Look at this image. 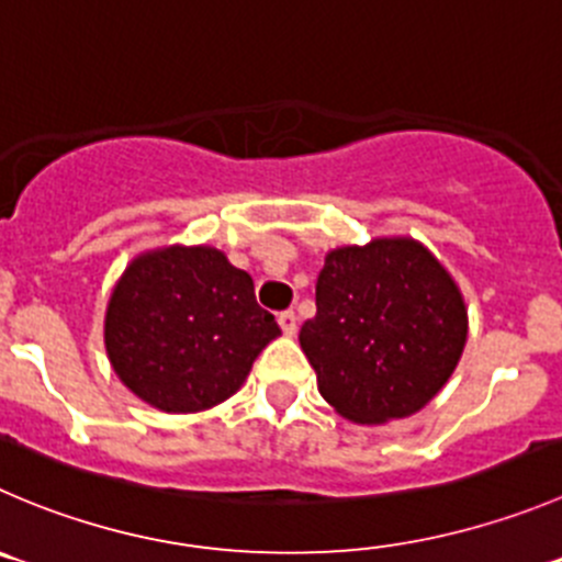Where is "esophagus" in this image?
Listing matches in <instances>:
<instances>
[{
    "label": "esophagus",
    "mask_w": 562,
    "mask_h": 562,
    "mask_svg": "<svg viewBox=\"0 0 562 562\" xmlns=\"http://www.w3.org/2000/svg\"><path fill=\"white\" fill-rule=\"evenodd\" d=\"M278 325H281V330H284L286 336H295L297 334V314L292 312H281L278 314Z\"/></svg>",
    "instance_id": "34e87169"
}]
</instances>
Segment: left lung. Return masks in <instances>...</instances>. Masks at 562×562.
Wrapping results in <instances>:
<instances>
[{"label":"left lung","instance_id":"8db88e82","mask_svg":"<svg viewBox=\"0 0 562 562\" xmlns=\"http://www.w3.org/2000/svg\"><path fill=\"white\" fill-rule=\"evenodd\" d=\"M469 334L456 278L414 237L328 250L317 314L301 347L325 403L356 425L425 408L450 381Z\"/></svg>","mask_w":562,"mask_h":562}]
</instances>
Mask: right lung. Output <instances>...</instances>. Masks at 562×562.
<instances>
[{"mask_svg":"<svg viewBox=\"0 0 562 562\" xmlns=\"http://www.w3.org/2000/svg\"><path fill=\"white\" fill-rule=\"evenodd\" d=\"M281 336L254 278L212 245L143 250L104 314L112 370L165 414H198L239 392L256 356Z\"/></svg>","mask_w":562,"mask_h":562,"instance_id":"1","label":"right lung"}]
</instances>
